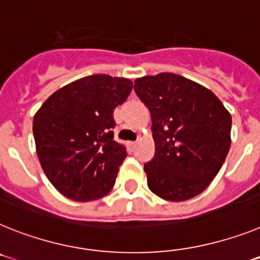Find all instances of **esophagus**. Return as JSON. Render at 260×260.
Segmentation results:
<instances>
[{
  "label": "esophagus",
  "instance_id": "34e87169",
  "mask_svg": "<svg viewBox=\"0 0 260 260\" xmlns=\"http://www.w3.org/2000/svg\"><path fill=\"white\" fill-rule=\"evenodd\" d=\"M137 146V142H128V147L134 148Z\"/></svg>",
  "mask_w": 260,
  "mask_h": 260
}]
</instances>
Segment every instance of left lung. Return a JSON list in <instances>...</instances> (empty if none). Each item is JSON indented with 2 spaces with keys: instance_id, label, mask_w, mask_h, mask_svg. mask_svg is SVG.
I'll use <instances>...</instances> for the list:
<instances>
[{
  "instance_id": "1",
  "label": "left lung",
  "mask_w": 260,
  "mask_h": 260,
  "mask_svg": "<svg viewBox=\"0 0 260 260\" xmlns=\"http://www.w3.org/2000/svg\"><path fill=\"white\" fill-rule=\"evenodd\" d=\"M151 114L155 155L145 164L147 185L167 201H185L208 188L229 152L232 115L201 84L175 73L134 81Z\"/></svg>"
}]
</instances>
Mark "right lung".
I'll list each match as a JSON object with an SVG mask.
<instances>
[{"instance_id":"add662e5","label":"right lung","mask_w":260,"mask_h":260,"mask_svg":"<svg viewBox=\"0 0 260 260\" xmlns=\"http://www.w3.org/2000/svg\"><path fill=\"white\" fill-rule=\"evenodd\" d=\"M132 89V80L92 75L57 89L35 113L38 159L63 196L93 201L114 187L127 154L113 139V112Z\"/></svg>"}]
</instances>
